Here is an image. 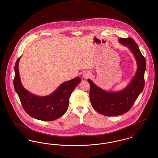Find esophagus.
Returning a JSON list of instances; mask_svg holds the SVG:
<instances>
[{"mask_svg":"<svg viewBox=\"0 0 158 158\" xmlns=\"http://www.w3.org/2000/svg\"><path fill=\"white\" fill-rule=\"evenodd\" d=\"M90 75H91V73H90V72L87 71V72H85L83 73V79H88V78H89L90 77Z\"/></svg>","mask_w":158,"mask_h":158,"instance_id":"esophagus-1","label":"esophagus"}]
</instances>
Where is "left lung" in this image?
Wrapping results in <instances>:
<instances>
[{"label":"left lung","instance_id":"left-lung-1","mask_svg":"<svg viewBox=\"0 0 158 158\" xmlns=\"http://www.w3.org/2000/svg\"><path fill=\"white\" fill-rule=\"evenodd\" d=\"M119 43L127 47L133 54L137 62L135 75L127 86L118 91H106L96 85L90 79V97L91 105L99 113L106 116H117L127 113L133 105L144 86V72L146 63L135 40L129 37L120 38Z\"/></svg>","mask_w":158,"mask_h":158}]
</instances>
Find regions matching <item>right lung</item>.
Wrapping results in <instances>:
<instances>
[{
    "mask_svg": "<svg viewBox=\"0 0 158 158\" xmlns=\"http://www.w3.org/2000/svg\"><path fill=\"white\" fill-rule=\"evenodd\" d=\"M21 57V56L15 63L14 86L24 110L31 117L39 120L58 119L66 112L70 95L81 82V77H77L62 83L50 95L44 97L37 96L25 89L21 82L18 69Z\"/></svg>",
    "mask_w": 158,
    "mask_h": 158,
    "instance_id": "right-lung-1",
    "label": "right lung"
}]
</instances>
